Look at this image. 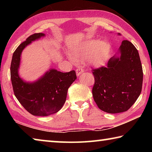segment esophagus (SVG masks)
<instances>
[{"label": "esophagus", "instance_id": "esophagus-1", "mask_svg": "<svg viewBox=\"0 0 152 152\" xmlns=\"http://www.w3.org/2000/svg\"><path fill=\"white\" fill-rule=\"evenodd\" d=\"M76 72L77 76H79V75H80L82 72H84V70H83V68H78L76 70Z\"/></svg>", "mask_w": 152, "mask_h": 152}]
</instances>
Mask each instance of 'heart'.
Returning <instances> with one entry per match:
<instances>
[{
  "mask_svg": "<svg viewBox=\"0 0 152 152\" xmlns=\"http://www.w3.org/2000/svg\"><path fill=\"white\" fill-rule=\"evenodd\" d=\"M68 58L75 64L84 60L92 66H101L109 55L110 46L104 41L91 40L72 45Z\"/></svg>",
  "mask_w": 152,
  "mask_h": 152,
  "instance_id": "heart-1",
  "label": "heart"
}]
</instances>
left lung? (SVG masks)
Instances as JSON below:
<instances>
[{
    "label": "left lung",
    "mask_w": 152,
    "mask_h": 152,
    "mask_svg": "<svg viewBox=\"0 0 152 152\" xmlns=\"http://www.w3.org/2000/svg\"><path fill=\"white\" fill-rule=\"evenodd\" d=\"M119 58L113 57L107 67L92 69V96L100 109L108 113L127 111L137 101L142 89L143 69L138 51L123 40Z\"/></svg>",
    "instance_id": "1"
}]
</instances>
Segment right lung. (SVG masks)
<instances>
[{"mask_svg": "<svg viewBox=\"0 0 152 152\" xmlns=\"http://www.w3.org/2000/svg\"><path fill=\"white\" fill-rule=\"evenodd\" d=\"M34 33L19 45L12 55L11 79L14 94L23 107L35 116H48L59 111L65 103L67 92L76 79V72H61L51 69L33 83L25 82L18 74L20 54L29 43L44 36Z\"/></svg>", "mask_w": 152, "mask_h": 152, "instance_id": "right-lung-1", "label": "right lung"}]
</instances>
